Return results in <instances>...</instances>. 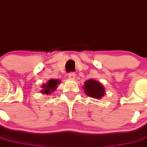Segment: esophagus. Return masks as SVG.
Returning a JSON list of instances; mask_svg holds the SVG:
<instances>
[{"label":"esophagus","instance_id":"1","mask_svg":"<svg viewBox=\"0 0 147 147\" xmlns=\"http://www.w3.org/2000/svg\"><path fill=\"white\" fill-rule=\"evenodd\" d=\"M68 76H69V79H71V80H74V79L75 78V73L73 72H69V73L68 74Z\"/></svg>","mask_w":147,"mask_h":147}]
</instances>
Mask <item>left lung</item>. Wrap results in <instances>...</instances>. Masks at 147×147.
<instances>
[{"mask_svg": "<svg viewBox=\"0 0 147 147\" xmlns=\"http://www.w3.org/2000/svg\"><path fill=\"white\" fill-rule=\"evenodd\" d=\"M84 89L86 94L90 97L100 98L104 96L105 90L102 85L94 80H88L85 82Z\"/></svg>", "mask_w": 147, "mask_h": 147, "instance_id": "left-lung-1", "label": "left lung"}]
</instances>
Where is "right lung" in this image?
Listing matches in <instances>:
<instances>
[{
    "label": "right lung",
    "instance_id": "obj_1",
    "mask_svg": "<svg viewBox=\"0 0 147 147\" xmlns=\"http://www.w3.org/2000/svg\"><path fill=\"white\" fill-rule=\"evenodd\" d=\"M60 81L59 80H53V79H51V80H49L46 84L42 85V88H43V90H42V94H50L52 91L57 88V86L58 83H59Z\"/></svg>",
    "mask_w": 147,
    "mask_h": 147
}]
</instances>
